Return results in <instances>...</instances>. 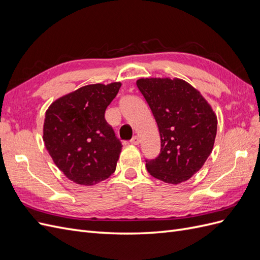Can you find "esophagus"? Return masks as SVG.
Returning a JSON list of instances; mask_svg holds the SVG:
<instances>
[{
    "mask_svg": "<svg viewBox=\"0 0 260 260\" xmlns=\"http://www.w3.org/2000/svg\"><path fill=\"white\" fill-rule=\"evenodd\" d=\"M130 142L133 144V145H139L140 144V138L139 137H133L132 139H131V141Z\"/></svg>",
    "mask_w": 260,
    "mask_h": 260,
    "instance_id": "1",
    "label": "esophagus"
}]
</instances>
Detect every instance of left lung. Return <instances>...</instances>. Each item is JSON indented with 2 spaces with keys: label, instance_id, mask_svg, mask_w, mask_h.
Instances as JSON below:
<instances>
[{
  "label": "left lung",
  "instance_id": "obj_1",
  "mask_svg": "<svg viewBox=\"0 0 260 260\" xmlns=\"http://www.w3.org/2000/svg\"><path fill=\"white\" fill-rule=\"evenodd\" d=\"M137 85L160 135V154L146 160L147 171L168 184L185 182L201 170L214 148L216 113L198 89L179 78H141Z\"/></svg>",
  "mask_w": 260,
  "mask_h": 260
}]
</instances>
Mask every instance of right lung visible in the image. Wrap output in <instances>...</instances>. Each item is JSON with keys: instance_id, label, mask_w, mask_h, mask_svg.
Returning <instances> with one entry per match:
<instances>
[{"instance_id": "add662e5", "label": "right lung", "mask_w": 260, "mask_h": 260, "mask_svg": "<svg viewBox=\"0 0 260 260\" xmlns=\"http://www.w3.org/2000/svg\"><path fill=\"white\" fill-rule=\"evenodd\" d=\"M120 86L121 82L81 86L55 100L45 113V147L77 184H98L116 169L122 145L104 115Z\"/></svg>"}]
</instances>
